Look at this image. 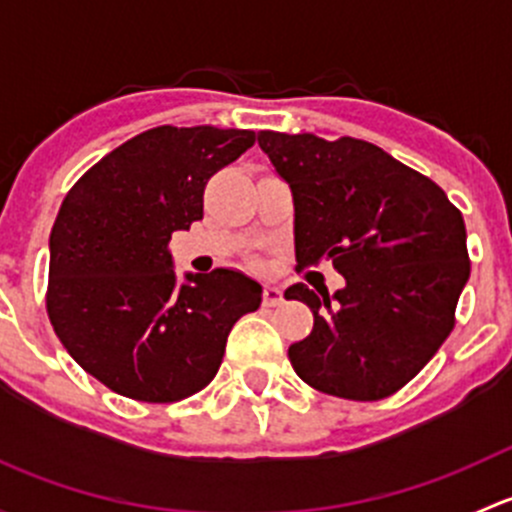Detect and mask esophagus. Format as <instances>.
<instances>
[{"label": "esophagus", "mask_w": 512, "mask_h": 512, "mask_svg": "<svg viewBox=\"0 0 512 512\" xmlns=\"http://www.w3.org/2000/svg\"><path fill=\"white\" fill-rule=\"evenodd\" d=\"M262 302H265V307H277L282 302V289L275 285H265V289H262Z\"/></svg>", "instance_id": "obj_1"}]
</instances>
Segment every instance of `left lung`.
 <instances>
[{
    "label": "left lung",
    "instance_id": "8db88e82",
    "mask_svg": "<svg viewBox=\"0 0 512 512\" xmlns=\"http://www.w3.org/2000/svg\"><path fill=\"white\" fill-rule=\"evenodd\" d=\"M289 185L299 265L332 260L344 287L285 289L314 314L289 347L302 381L324 394L379 401L431 361L456 324L471 277L463 215L426 175L359 138L260 131Z\"/></svg>",
    "mask_w": 512,
    "mask_h": 512
}]
</instances>
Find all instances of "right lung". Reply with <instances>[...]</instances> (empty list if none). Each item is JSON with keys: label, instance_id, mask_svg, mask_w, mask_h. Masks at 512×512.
I'll list each match as a JSON object with an SVG mask.
<instances>
[{"label": "right lung", "instance_id": "add662e5", "mask_svg": "<svg viewBox=\"0 0 512 512\" xmlns=\"http://www.w3.org/2000/svg\"><path fill=\"white\" fill-rule=\"evenodd\" d=\"M255 143L242 128L158 126L103 156L61 203L46 312L76 364L148 404L188 399L223 364L232 324L262 302L235 270L178 282L170 235L203 220V193Z\"/></svg>", "mask_w": 512, "mask_h": 512}]
</instances>
